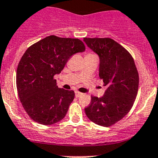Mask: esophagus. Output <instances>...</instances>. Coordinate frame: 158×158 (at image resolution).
<instances>
[{"label":"esophagus","instance_id":"34e87169","mask_svg":"<svg viewBox=\"0 0 158 158\" xmlns=\"http://www.w3.org/2000/svg\"><path fill=\"white\" fill-rule=\"evenodd\" d=\"M75 94H76V98H79V97H81L82 95V93L79 92V91H75Z\"/></svg>","mask_w":158,"mask_h":158}]
</instances>
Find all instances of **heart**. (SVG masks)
<instances>
[{"label": "heart", "mask_w": 158, "mask_h": 158, "mask_svg": "<svg viewBox=\"0 0 158 158\" xmlns=\"http://www.w3.org/2000/svg\"><path fill=\"white\" fill-rule=\"evenodd\" d=\"M89 55H92V54H89Z\"/></svg>", "instance_id": "heart-1"}]
</instances>
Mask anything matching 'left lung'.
I'll use <instances>...</instances> for the list:
<instances>
[{"label": "left lung", "mask_w": 158, "mask_h": 158, "mask_svg": "<svg viewBox=\"0 0 158 158\" xmlns=\"http://www.w3.org/2000/svg\"><path fill=\"white\" fill-rule=\"evenodd\" d=\"M100 58L99 76L106 87L102 98L91 96L86 115L98 125L110 127L129 112L136 98L139 73L132 55L111 38H84Z\"/></svg>", "instance_id": "obj_1"}]
</instances>
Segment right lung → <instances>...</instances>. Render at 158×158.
Wrapping results in <instances>:
<instances>
[{
	"label": "right lung",
	"mask_w": 158,
	"mask_h": 158,
	"mask_svg": "<svg viewBox=\"0 0 158 158\" xmlns=\"http://www.w3.org/2000/svg\"><path fill=\"white\" fill-rule=\"evenodd\" d=\"M85 50L80 40L55 35L27 48L17 67L16 87L22 106L32 120L51 125L65 117L75 93L58 88L54 76L61 72L73 55Z\"/></svg>",
	"instance_id": "obj_1"
}]
</instances>
